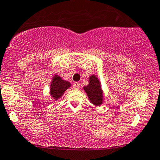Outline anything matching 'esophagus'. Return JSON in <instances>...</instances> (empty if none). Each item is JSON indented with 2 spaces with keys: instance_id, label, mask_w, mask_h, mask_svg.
<instances>
[{
  "instance_id": "34e87169",
  "label": "esophagus",
  "mask_w": 160,
  "mask_h": 160,
  "mask_svg": "<svg viewBox=\"0 0 160 160\" xmlns=\"http://www.w3.org/2000/svg\"><path fill=\"white\" fill-rule=\"evenodd\" d=\"M73 88L75 89H79L80 87V84L78 83V82H75V83H73Z\"/></svg>"
}]
</instances>
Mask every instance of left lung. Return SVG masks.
I'll return each mask as SVG.
<instances>
[{"instance_id": "1", "label": "left lung", "mask_w": 160, "mask_h": 160, "mask_svg": "<svg viewBox=\"0 0 160 160\" xmlns=\"http://www.w3.org/2000/svg\"><path fill=\"white\" fill-rule=\"evenodd\" d=\"M83 90L86 92L91 102L95 106H100L102 104V91L101 89L100 82L96 76L92 75L89 78V83L88 86L83 87Z\"/></svg>"}]
</instances>
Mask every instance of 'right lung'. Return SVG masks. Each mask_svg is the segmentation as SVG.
Returning <instances> with one entry per match:
<instances>
[{
	"label": "right lung",
	"instance_id": "right-lung-1",
	"mask_svg": "<svg viewBox=\"0 0 160 160\" xmlns=\"http://www.w3.org/2000/svg\"><path fill=\"white\" fill-rule=\"evenodd\" d=\"M71 87V83L62 80L59 76L55 75L50 84V95L55 100L58 99L64 94V92Z\"/></svg>",
	"mask_w": 160,
	"mask_h": 160
}]
</instances>
